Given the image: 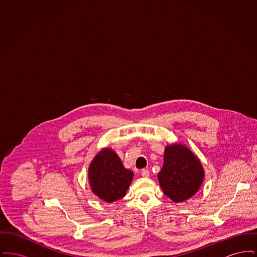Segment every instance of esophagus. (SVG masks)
I'll use <instances>...</instances> for the list:
<instances>
[{
    "label": "esophagus",
    "mask_w": 257,
    "mask_h": 257,
    "mask_svg": "<svg viewBox=\"0 0 257 257\" xmlns=\"http://www.w3.org/2000/svg\"><path fill=\"white\" fill-rule=\"evenodd\" d=\"M141 173H142V176L145 177V178H147L149 176V171H148V170H146V169L141 171Z\"/></svg>",
    "instance_id": "obj_1"
}]
</instances>
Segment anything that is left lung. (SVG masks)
<instances>
[{
    "instance_id": "left-lung-1",
    "label": "left lung",
    "mask_w": 257,
    "mask_h": 257,
    "mask_svg": "<svg viewBox=\"0 0 257 257\" xmlns=\"http://www.w3.org/2000/svg\"><path fill=\"white\" fill-rule=\"evenodd\" d=\"M204 178L200 161L183 145L168 146L158 180L164 194L174 202H183L196 195Z\"/></svg>"
}]
</instances>
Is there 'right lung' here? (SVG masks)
<instances>
[{
  "label": "right lung",
  "instance_id": "add662e5",
  "mask_svg": "<svg viewBox=\"0 0 257 257\" xmlns=\"http://www.w3.org/2000/svg\"><path fill=\"white\" fill-rule=\"evenodd\" d=\"M133 176V171L124 168L120 158L110 148H103L88 168L92 193L109 203L126 195Z\"/></svg>",
  "mask_w": 257,
  "mask_h": 257
}]
</instances>
